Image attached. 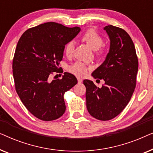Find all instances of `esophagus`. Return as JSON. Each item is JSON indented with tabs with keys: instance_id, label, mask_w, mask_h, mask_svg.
Wrapping results in <instances>:
<instances>
[{
	"instance_id": "34e87169",
	"label": "esophagus",
	"mask_w": 153,
	"mask_h": 153,
	"mask_svg": "<svg viewBox=\"0 0 153 153\" xmlns=\"http://www.w3.org/2000/svg\"><path fill=\"white\" fill-rule=\"evenodd\" d=\"M77 80H78V83H79L82 82V79H80V78H78V79H77Z\"/></svg>"
}]
</instances>
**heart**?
Instances as JSON below:
<instances>
[{"label":"heart","mask_w":153,"mask_h":153,"mask_svg":"<svg viewBox=\"0 0 153 153\" xmlns=\"http://www.w3.org/2000/svg\"><path fill=\"white\" fill-rule=\"evenodd\" d=\"M82 40L84 41L91 49L93 50H97V53L101 54L103 50L101 47L104 44V39L97 32L93 29H89L85 31L82 35ZM74 44L73 41H70L66 44L64 48L65 54L70 57L74 52ZM91 69V66L87 65L84 62L77 61L72 64L68 68V71L71 74L79 77H83L87 74L88 71Z\"/></svg>","instance_id":"b5f03b06"}]
</instances>
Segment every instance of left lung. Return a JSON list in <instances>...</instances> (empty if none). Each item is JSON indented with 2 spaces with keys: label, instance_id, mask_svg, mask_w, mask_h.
I'll return each instance as SVG.
<instances>
[{
  "label": "left lung",
  "instance_id": "1",
  "mask_svg": "<svg viewBox=\"0 0 153 153\" xmlns=\"http://www.w3.org/2000/svg\"><path fill=\"white\" fill-rule=\"evenodd\" d=\"M104 29L111 40L109 52L92 76L105 83L99 88L85 79L83 84L88 111L97 120L105 121L120 114L129 103L137 83L139 62L134 45L126 31L112 25Z\"/></svg>",
  "mask_w": 153,
  "mask_h": 153
}]
</instances>
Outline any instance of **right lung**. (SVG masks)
Segmentation results:
<instances>
[{"label":"right lung","mask_w":153,"mask_h":153,"mask_svg":"<svg viewBox=\"0 0 153 153\" xmlns=\"http://www.w3.org/2000/svg\"><path fill=\"white\" fill-rule=\"evenodd\" d=\"M79 27L47 22L28 29L16 45L12 61L15 89L26 108L39 120H54L65 111L64 94L77 83L74 75L64 72L50 81L58 68L65 46L76 36Z\"/></svg>","instance_id":"add662e5"}]
</instances>
